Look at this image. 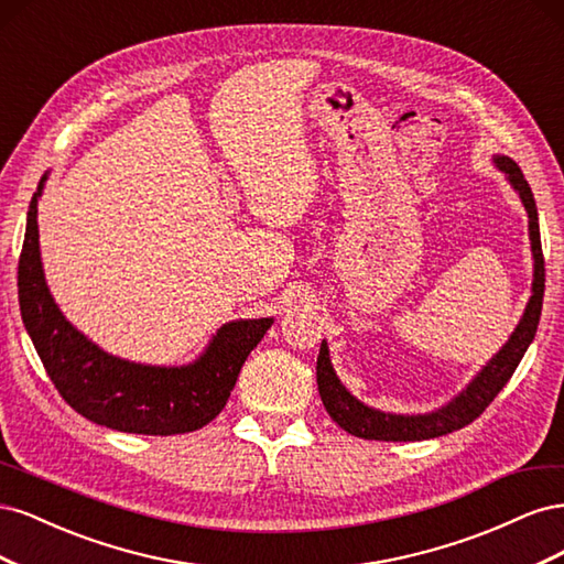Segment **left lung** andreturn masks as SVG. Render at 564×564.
<instances>
[{
  "label": "left lung",
  "mask_w": 564,
  "mask_h": 564,
  "mask_svg": "<svg viewBox=\"0 0 564 564\" xmlns=\"http://www.w3.org/2000/svg\"><path fill=\"white\" fill-rule=\"evenodd\" d=\"M494 166L506 176V181L513 185L522 207L529 218V245H532V259H534V280H532V296H529L524 313L518 322V327L510 334V338L501 346L497 355L475 373L473 381L458 392L454 400L442 404L440 409L425 414H392L373 409L365 402L357 400L352 392L340 383L336 377L334 365L329 360V346L322 340L319 355H317V390L324 409L329 416L344 429L346 433L362 437V440H386V442H419L454 433L464 429L470 421L480 416L491 400L499 395L501 388L513 377L520 360L524 357L529 344L534 340L541 305H543V289H545V268H543V251H541V235H539V214L536 202L532 195L520 166L506 158L494 155Z\"/></svg>",
  "instance_id": "obj_1"
}]
</instances>
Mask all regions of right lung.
<instances>
[{
	"mask_svg": "<svg viewBox=\"0 0 564 564\" xmlns=\"http://www.w3.org/2000/svg\"><path fill=\"white\" fill-rule=\"evenodd\" d=\"M46 178L48 172L28 209L19 303L32 346L63 400L84 419L119 433L178 435L214 421L272 317L226 322L197 360L181 367L141 365L106 352L65 319L48 292L37 228V202Z\"/></svg>",
	"mask_w": 564,
	"mask_h": 564,
	"instance_id": "add662e5",
	"label": "right lung"
}]
</instances>
